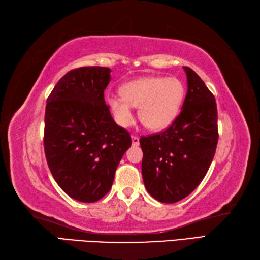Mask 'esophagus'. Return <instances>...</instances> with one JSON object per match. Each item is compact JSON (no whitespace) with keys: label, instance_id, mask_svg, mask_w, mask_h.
Segmentation results:
<instances>
[{"label":"esophagus","instance_id":"esophagus-1","mask_svg":"<svg viewBox=\"0 0 260 260\" xmlns=\"http://www.w3.org/2000/svg\"><path fill=\"white\" fill-rule=\"evenodd\" d=\"M132 143H133V145H134V146H138V145L140 144V139H139V136H136V135H133V136H132Z\"/></svg>","mask_w":260,"mask_h":260}]
</instances>
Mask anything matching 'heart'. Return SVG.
Masks as SVG:
<instances>
[{
	"label": "heart",
	"instance_id": "b5f03b06",
	"mask_svg": "<svg viewBox=\"0 0 260 260\" xmlns=\"http://www.w3.org/2000/svg\"><path fill=\"white\" fill-rule=\"evenodd\" d=\"M120 94L107 99L118 124L131 126L134 119L132 107H139V118L146 128L164 131L175 121L181 111L185 86L175 77L148 76L124 84Z\"/></svg>",
	"mask_w": 260,
	"mask_h": 260
}]
</instances>
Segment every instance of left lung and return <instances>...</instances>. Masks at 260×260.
I'll use <instances>...</instances> for the list:
<instances>
[{
	"label": "left lung",
	"mask_w": 260,
	"mask_h": 260,
	"mask_svg": "<svg viewBox=\"0 0 260 260\" xmlns=\"http://www.w3.org/2000/svg\"><path fill=\"white\" fill-rule=\"evenodd\" d=\"M183 69L187 93L181 114L167 129L140 139L144 185L164 204H174L196 190L208 172L218 141L215 96L196 72Z\"/></svg>",
	"instance_id": "1"
}]
</instances>
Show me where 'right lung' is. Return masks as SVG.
<instances>
[{
	"label": "right lung",
	"mask_w": 260,
	"mask_h": 260,
	"mask_svg": "<svg viewBox=\"0 0 260 260\" xmlns=\"http://www.w3.org/2000/svg\"><path fill=\"white\" fill-rule=\"evenodd\" d=\"M109 68L81 67L56 83L46 100L44 151L55 182L81 202L110 191L120 159L132 144L106 105Z\"/></svg>",
	"instance_id": "obj_1"
}]
</instances>
